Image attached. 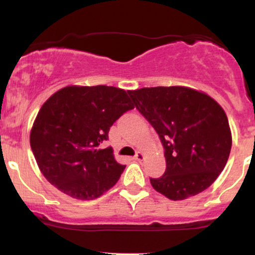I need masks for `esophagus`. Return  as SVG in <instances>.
Segmentation results:
<instances>
[{"instance_id":"obj_1","label":"esophagus","mask_w":255,"mask_h":255,"mask_svg":"<svg viewBox=\"0 0 255 255\" xmlns=\"http://www.w3.org/2000/svg\"><path fill=\"white\" fill-rule=\"evenodd\" d=\"M144 158H145V154L142 153V152H136V154L135 156H134V159L135 160H144Z\"/></svg>"}]
</instances>
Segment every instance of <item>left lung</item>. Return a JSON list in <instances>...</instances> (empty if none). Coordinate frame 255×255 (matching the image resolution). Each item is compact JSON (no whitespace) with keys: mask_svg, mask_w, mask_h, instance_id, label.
I'll list each match as a JSON object with an SVG mask.
<instances>
[{"mask_svg":"<svg viewBox=\"0 0 255 255\" xmlns=\"http://www.w3.org/2000/svg\"><path fill=\"white\" fill-rule=\"evenodd\" d=\"M136 109L164 146L166 169L152 187L170 200L194 197L215 182L231 150L223 108L206 93L184 86L128 91Z\"/></svg>","mask_w":255,"mask_h":255,"instance_id":"1","label":"left lung"}]
</instances>
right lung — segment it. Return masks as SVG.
<instances>
[{
	"label": "right lung",
	"mask_w": 255,
	"mask_h": 255,
	"mask_svg": "<svg viewBox=\"0 0 255 255\" xmlns=\"http://www.w3.org/2000/svg\"><path fill=\"white\" fill-rule=\"evenodd\" d=\"M134 108L114 86H66L40 108L30 134L44 177L69 197L93 200L115 186L126 165L101 148L114 122Z\"/></svg>",
	"instance_id": "1"
}]
</instances>
